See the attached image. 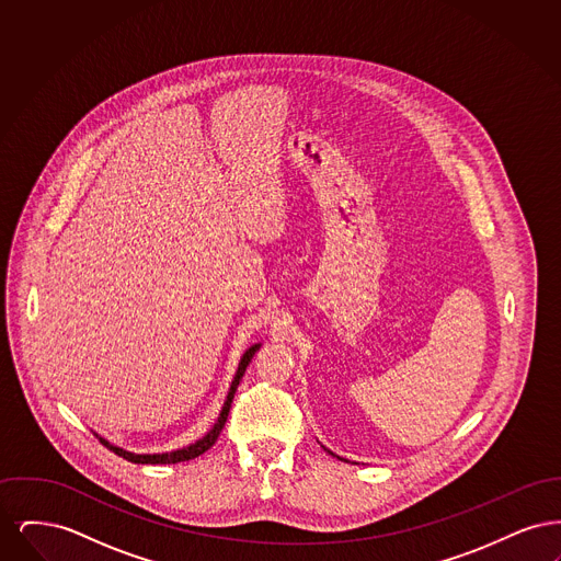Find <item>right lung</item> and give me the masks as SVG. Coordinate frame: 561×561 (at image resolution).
I'll list each match as a JSON object with an SVG mask.
<instances>
[{
	"mask_svg": "<svg viewBox=\"0 0 561 561\" xmlns=\"http://www.w3.org/2000/svg\"><path fill=\"white\" fill-rule=\"evenodd\" d=\"M259 348H261V345H252V347L248 348V351L241 355L238 373H236V378H233V382H231V389H229V393H227L225 405H222V410H220V414H218V421L214 423V427L210 428L202 439H197L195 444H191L187 448H181V450H174V453L134 454L128 453V450H124V448H117V446H113V444H108L107 439H105V437H101V435H96V437L101 439V444H103V446H107L111 453H115L117 456H122V458L130 460V462H136V465H174V462H185V460H191V458H195V456H199V454L210 450L214 444H216V439H218L220 431L225 427V423H227L229 408H231V401H233V396H236V391H238V385H240L241 376L245 373L248 364L252 362V357H254V353H256Z\"/></svg>",
	"mask_w": 561,
	"mask_h": 561,
	"instance_id": "add662e5",
	"label": "right lung"
}]
</instances>
